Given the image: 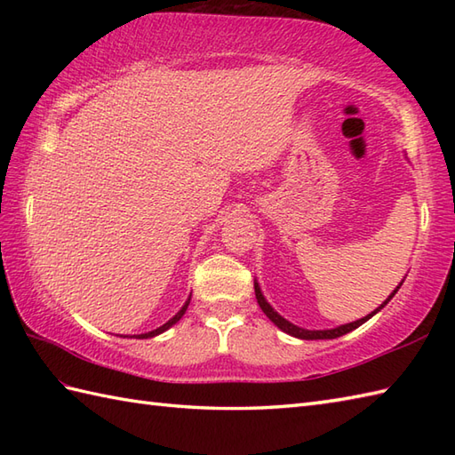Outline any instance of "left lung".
Instances as JSON below:
<instances>
[{"label": "left lung", "instance_id": "1", "mask_svg": "<svg viewBox=\"0 0 455 455\" xmlns=\"http://www.w3.org/2000/svg\"><path fill=\"white\" fill-rule=\"evenodd\" d=\"M403 285V283H401ZM399 285V287H401ZM399 287L395 289V291L389 295V299L387 301H385L379 308H375V311L371 313V315H367V316H363V318H360V321H355V323H350V324H342V326H338V328H332V331H305V328H299V326H295V324H291L289 321H285L283 316H279L272 307H269V303L266 301L264 299V295H262V291H259V287H258V283H254V289H256V299H258V305H259V308H262V311L266 313V316L269 318V321H272L277 328H282L283 332H287V334H291V336H295V338H301V340H328V338H338V336H342V334H346V332H350V331H354V328H357V326H362L365 321H370V318L375 315V313H379L381 308L387 305L391 299H393V295L399 291Z\"/></svg>", "mask_w": 455, "mask_h": 455}]
</instances>
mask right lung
<instances>
[{"instance_id":"1","label":"right lung","mask_w":455,"mask_h":455,"mask_svg":"<svg viewBox=\"0 0 455 455\" xmlns=\"http://www.w3.org/2000/svg\"><path fill=\"white\" fill-rule=\"evenodd\" d=\"M189 301H191V297L188 299V301H186V305H183V307L180 308V313H178L176 316H173V318H170V321H168L166 324H162L160 328H156V331H152V332H147V334H139V338H152V336H156V334H160V332H164V331H168V328H170L172 324H176V323L180 321V318L183 316V313H186V311H188V305H189Z\"/></svg>"}]
</instances>
